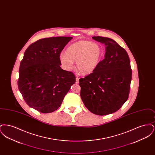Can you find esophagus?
Listing matches in <instances>:
<instances>
[{"mask_svg":"<svg viewBox=\"0 0 155 155\" xmlns=\"http://www.w3.org/2000/svg\"><path fill=\"white\" fill-rule=\"evenodd\" d=\"M79 80H80V78L78 76H77L75 78V82L77 84H78L79 82Z\"/></svg>","mask_w":155,"mask_h":155,"instance_id":"obj_1","label":"esophagus"}]
</instances>
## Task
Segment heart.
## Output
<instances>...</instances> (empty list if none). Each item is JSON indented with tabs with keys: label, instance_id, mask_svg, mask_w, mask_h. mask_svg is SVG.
Instances as JSON below:
<instances>
[{
	"label": "heart",
	"instance_id": "1",
	"mask_svg": "<svg viewBox=\"0 0 155 155\" xmlns=\"http://www.w3.org/2000/svg\"><path fill=\"white\" fill-rule=\"evenodd\" d=\"M103 55V51L99 45L89 41H80L67 48L66 54L61 53L60 61L67 70L74 67L77 61V67L82 74L94 72L98 66Z\"/></svg>",
	"mask_w": 155,
	"mask_h": 155
}]
</instances>
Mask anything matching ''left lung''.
Masks as SVG:
<instances>
[{"instance_id":"left-lung-1","label":"left lung","mask_w":155,"mask_h":155,"mask_svg":"<svg viewBox=\"0 0 155 155\" xmlns=\"http://www.w3.org/2000/svg\"><path fill=\"white\" fill-rule=\"evenodd\" d=\"M106 46L104 59L96 70L79 80L81 99L92 113L104 116L120 109L127 101L132 70L127 52L113 39L93 37Z\"/></svg>"}]
</instances>
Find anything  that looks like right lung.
I'll return each mask as SVG.
<instances>
[{"mask_svg": "<svg viewBox=\"0 0 155 155\" xmlns=\"http://www.w3.org/2000/svg\"><path fill=\"white\" fill-rule=\"evenodd\" d=\"M71 37L41 39L30 45L19 68L18 87L26 103L42 113L56 110L75 82L71 71L61 68L60 54Z\"/></svg>", "mask_w": 155, "mask_h": 155, "instance_id": "obj_1", "label": "right lung"}]
</instances>
